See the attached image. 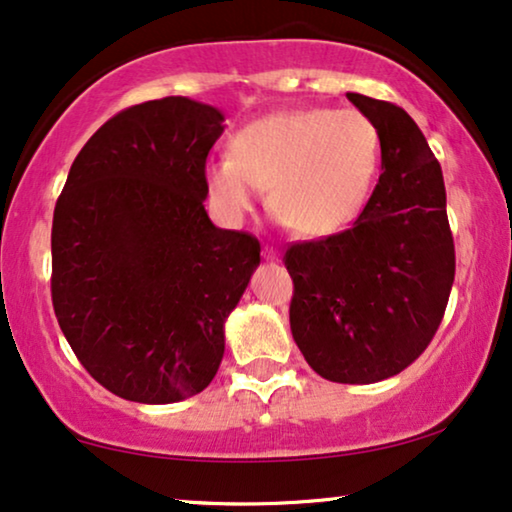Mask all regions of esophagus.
<instances>
[{"label":"esophagus","mask_w":512,"mask_h":512,"mask_svg":"<svg viewBox=\"0 0 512 512\" xmlns=\"http://www.w3.org/2000/svg\"><path fill=\"white\" fill-rule=\"evenodd\" d=\"M263 258L265 261H279V251L272 247H263Z\"/></svg>","instance_id":"obj_1"}]
</instances>
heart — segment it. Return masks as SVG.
Returning <instances> with one entry per match:
<instances>
[{
	"instance_id": "1",
	"label": "heart",
	"mask_w": 512,
	"mask_h": 512,
	"mask_svg": "<svg viewBox=\"0 0 512 512\" xmlns=\"http://www.w3.org/2000/svg\"><path fill=\"white\" fill-rule=\"evenodd\" d=\"M382 137L356 109H289L256 118L230 137L228 158L205 170L209 198L230 221L268 207L300 237L338 235L366 209L380 177Z\"/></svg>"
}]
</instances>
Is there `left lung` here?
Here are the masks:
<instances>
[{
  "mask_svg": "<svg viewBox=\"0 0 512 512\" xmlns=\"http://www.w3.org/2000/svg\"><path fill=\"white\" fill-rule=\"evenodd\" d=\"M382 137V174L354 226L293 244L291 333L314 373L373 384L424 352L454 282L443 172L401 107L347 93Z\"/></svg>",
  "mask_w": 512,
  "mask_h": 512,
  "instance_id": "8db88e82",
  "label": "left lung"
}]
</instances>
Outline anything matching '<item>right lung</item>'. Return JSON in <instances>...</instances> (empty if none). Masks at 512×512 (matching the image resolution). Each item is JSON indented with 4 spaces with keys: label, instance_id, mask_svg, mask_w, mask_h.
<instances>
[{
    "label": "right lung",
    "instance_id": "1",
    "mask_svg": "<svg viewBox=\"0 0 512 512\" xmlns=\"http://www.w3.org/2000/svg\"><path fill=\"white\" fill-rule=\"evenodd\" d=\"M223 121L188 97L135 104L88 139L55 202V317L125 401L177 403L214 380L223 326L261 263L256 237L216 228L205 209Z\"/></svg>",
    "mask_w": 512,
    "mask_h": 512
}]
</instances>
